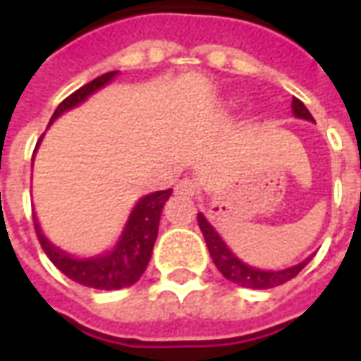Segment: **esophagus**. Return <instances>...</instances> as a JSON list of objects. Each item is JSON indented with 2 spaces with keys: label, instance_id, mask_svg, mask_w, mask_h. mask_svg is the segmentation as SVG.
Segmentation results:
<instances>
[{
  "label": "esophagus",
  "instance_id": "esophagus-1",
  "mask_svg": "<svg viewBox=\"0 0 361 361\" xmlns=\"http://www.w3.org/2000/svg\"><path fill=\"white\" fill-rule=\"evenodd\" d=\"M176 191H178V193H181V195H195L197 183L193 180H189V178H183V180L178 181Z\"/></svg>",
  "mask_w": 361,
  "mask_h": 361
}]
</instances>
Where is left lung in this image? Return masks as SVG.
Returning <instances> with one entry per match:
<instances>
[{
    "instance_id": "obj_1",
    "label": "left lung",
    "mask_w": 361,
    "mask_h": 361,
    "mask_svg": "<svg viewBox=\"0 0 361 361\" xmlns=\"http://www.w3.org/2000/svg\"><path fill=\"white\" fill-rule=\"evenodd\" d=\"M292 110H294L295 118L315 121L310 110L298 98H292ZM197 222H199V228H201V232L204 235V242H207V247H209V253H211L212 263L224 274V279L232 280L238 286L253 288V290H267V288L280 286V284L294 279L295 274L311 261V257L305 259L300 265L290 267V269H284V271H259V269H253V267L242 263L232 251L228 250L226 243L222 242V238L214 232V228L207 222V219L201 212L197 214Z\"/></svg>"
}]
</instances>
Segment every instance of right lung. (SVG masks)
<instances>
[{"instance_id":"obj_1","label":"right lung","mask_w":361,"mask_h":361,"mask_svg":"<svg viewBox=\"0 0 361 361\" xmlns=\"http://www.w3.org/2000/svg\"><path fill=\"white\" fill-rule=\"evenodd\" d=\"M114 77H116V71L100 75L94 81L87 82L85 87L75 90L73 94L67 96L66 100L56 108L50 123L63 111L71 110L75 106H79L82 100H87L94 90L104 87ZM170 195H172V189L154 191L150 195L142 197L141 201L135 204L118 245L114 247V251L100 255V257L75 259L66 255L63 251L58 250L56 245H51L44 238L42 230L36 222V216H32L36 235H38V242L42 245L44 253L50 257L51 263L58 267L67 279L75 280L82 286L96 288V290H119V288L131 286L141 279L142 272L147 271L150 255H152V247L157 242L160 212L164 209V203Z\"/></svg>"}]
</instances>
